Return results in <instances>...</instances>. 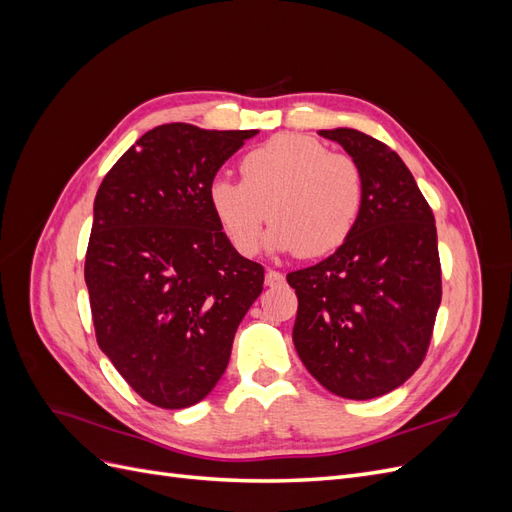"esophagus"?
I'll use <instances>...</instances> for the list:
<instances>
[{
    "label": "esophagus",
    "mask_w": 512,
    "mask_h": 512,
    "mask_svg": "<svg viewBox=\"0 0 512 512\" xmlns=\"http://www.w3.org/2000/svg\"><path fill=\"white\" fill-rule=\"evenodd\" d=\"M265 284L267 286H282L284 284V275L280 273V271H273V269H269L267 273H265Z\"/></svg>",
    "instance_id": "34e87169"
}]
</instances>
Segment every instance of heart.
Here are the masks:
<instances>
[{"instance_id": "b5f03b06", "label": "heart", "mask_w": 512, "mask_h": 512, "mask_svg": "<svg viewBox=\"0 0 512 512\" xmlns=\"http://www.w3.org/2000/svg\"><path fill=\"white\" fill-rule=\"evenodd\" d=\"M241 179L215 177L209 207L224 237L243 256L258 252L262 226L273 224L269 247L327 256L359 222L363 177L356 162L303 134H277L245 153Z\"/></svg>"}]
</instances>
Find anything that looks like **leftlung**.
Returning a JSON list of instances; mask_svg holds the SVG:
<instances>
[{
    "label": "left lung",
    "mask_w": 512,
    "mask_h": 512,
    "mask_svg": "<svg viewBox=\"0 0 512 512\" xmlns=\"http://www.w3.org/2000/svg\"><path fill=\"white\" fill-rule=\"evenodd\" d=\"M363 177L348 241L288 273L299 297L292 342L324 389L374 399L404 384L427 352L442 299L436 220L397 153L359 130H320Z\"/></svg>",
    "instance_id": "1"
}]
</instances>
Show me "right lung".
<instances>
[{
  "instance_id": "1",
  "label": "right lung",
  "mask_w": 512,
  "mask_h": 512,
  "mask_svg": "<svg viewBox=\"0 0 512 512\" xmlns=\"http://www.w3.org/2000/svg\"><path fill=\"white\" fill-rule=\"evenodd\" d=\"M258 130L166 123L108 170L94 200L85 284L100 350L149 404H198L226 371L265 269L224 237L209 183Z\"/></svg>"
}]
</instances>
